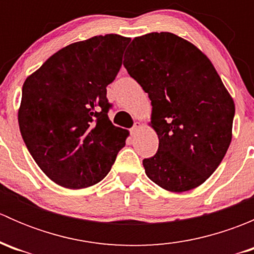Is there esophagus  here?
<instances>
[{
    "mask_svg": "<svg viewBox=\"0 0 254 254\" xmlns=\"http://www.w3.org/2000/svg\"><path fill=\"white\" fill-rule=\"evenodd\" d=\"M140 129H141V124H140V123H135L134 127H132L131 129H130V134L135 135L137 131H139Z\"/></svg>",
    "mask_w": 254,
    "mask_h": 254,
    "instance_id": "obj_1",
    "label": "esophagus"
}]
</instances>
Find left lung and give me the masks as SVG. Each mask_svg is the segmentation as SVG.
<instances>
[{"label": "left lung", "mask_w": 254, "mask_h": 254, "mask_svg": "<svg viewBox=\"0 0 254 254\" xmlns=\"http://www.w3.org/2000/svg\"><path fill=\"white\" fill-rule=\"evenodd\" d=\"M124 66L152 106L155 156L142 161L153 183L170 191L196 188L215 172L232 139L235 103L211 61L173 33L132 39Z\"/></svg>", "instance_id": "8db88e82"}]
</instances>
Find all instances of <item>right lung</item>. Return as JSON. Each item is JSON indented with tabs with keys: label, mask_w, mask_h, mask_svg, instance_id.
I'll list each match as a JSON object with an SVG mask.
<instances>
[{
	"label": "right lung",
	"mask_w": 254,
	"mask_h": 254,
	"mask_svg": "<svg viewBox=\"0 0 254 254\" xmlns=\"http://www.w3.org/2000/svg\"><path fill=\"white\" fill-rule=\"evenodd\" d=\"M129 43L117 34L73 43L23 84L20 134L40 170L59 186L81 189L98 183L125 146L127 130L108 118L107 86L117 77Z\"/></svg>",
	"instance_id": "1"
}]
</instances>
